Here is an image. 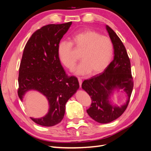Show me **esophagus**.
<instances>
[{"mask_svg": "<svg viewBox=\"0 0 151 151\" xmlns=\"http://www.w3.org/2000/svg\"><path fill=\"white\" fill-rule=\"evenodd\" d=\"M78 81H79V86L81 87L82 85V83H83V81H82L81 77H78Z\"/></svg>", "mask_w": 151, "mask_h": 151, "instance_id": "obj_1", "label": "esophagus"}]
</instances>
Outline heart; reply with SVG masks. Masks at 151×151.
Returning a JSON list of instances; mask_svg holds the SVG:
<instances>
[{
  "mask_svg": "<svg viewBox=\"0 0 151 151\" xmlns=\"http://www.w3.org/2000/svg\"><path fill=\"white\" fill-rule=\"evenodd\" d=\"M70 40V42L60 41L57 46L59 60L68 69H74L77 60L73 52V46L81 50L80 57L82 60L76 68L77 74H86L90 72L96 74L108 67L113 53V44L108 36L96 31L86 29L72 34Z\"/></svg>",
  "mask_w": 151,
  "mask_h": 151,
  "instance_id": "1",
  "label": "heart"
}]
</instances>
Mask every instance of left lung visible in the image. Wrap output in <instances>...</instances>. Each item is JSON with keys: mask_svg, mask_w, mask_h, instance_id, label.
Returning a JSON list of instances; mask_svg holds the SVG:
<instances>
[{"mask_svg": "<svg viewBox=\"0 0 151 151\" xmlns=\"http://www.w3.org/2000/svg\"><path fill=\"white\" fill-rule=\"evenodd\" d=\"M106 29L113 44L114 59L103 72L84 80L82 84V88L88 93L92 101L87 113L100 123L111 122L124 113L134 88L130 61L124 45L108 25ZM115 88H123L128 95L126 104L121 107L114 106L109 101L110 94Z\"/></svg>", "mask_w": 151, "mask_h": 151, "instance_id": "1", "label": "left lung"}]
</instances>
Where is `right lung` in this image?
I'll use <instances>...</instances> for the list:
<instances>
[{"mask_svg":"<svg viewBox=\"0 0 151 151\" xmlns=\"http://www.w3.org/2000/svg\"><path fill=\"white\" fill-rule=\"evenodd\" d=\"M72 24H51L42 26L26 43L20 63L17 89L20 99L29 90H36L48 100L47 115L31 119L38 125L54 126L64 116L65 104L79 89L77 77L68 76L59 60L57 46Z\"/></svg>","mask_w":151,"mask_h":151,"instance_id":"obj_1","label":"right lung"}]
</instances>
